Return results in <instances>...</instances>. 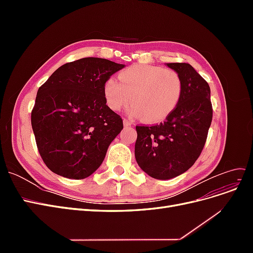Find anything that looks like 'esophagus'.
<instances>
[{"mask_svg":"<svg viewBox=\"0 0 253 253\" xmlns=\"http://www.w3.org/2000/svg\"><path fill=\"white\" fill-rule=\"evenodd\" d=\"M124 126H132V122L127 120V119H124Z\"/></svg>","mask_w":253,"mask_h":253,"instance_id":"obj_1","label":"esophagus"}]
</instances>
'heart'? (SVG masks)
Here are the masks:
<instances>
[{
  "instance_id": "heart-1",
  "label": "heart",
  "mask_w": 253,
  "mask_h": 253,
  "mask_svg": "<svg viewBox=\"0 0 253 253\" xmlns=\"http://www.w3.org/2000/svg\"><path fill=\"white\" fill-rule=\"evenodd\" d=\"M119 81L110 78L103 86L105 102L119 111L129 101L127 113L154 124L167 118L178 105L182 81L175 71L156 65H133L122 71Z\"/></svg>"
}]
</instances>
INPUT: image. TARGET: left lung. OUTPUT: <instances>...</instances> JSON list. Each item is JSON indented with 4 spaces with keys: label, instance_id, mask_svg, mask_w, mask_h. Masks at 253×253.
I'll use <instances>...</instances> for the list:
<instances>
[{
    "label": "left lung",
    "instance_id": "1",
    "mask_svg": "<svg viewBox=\"0 0 253 253\" xmlns=\"http://www.w3.org/2000/svg\"><path fill=\"white\" fill-rule=\"evenodd\" d=\"M182 81L178 105L166 121L136 126V162L149 176L171 179L188 171L200 157L212 121L210 86L188 63H167Z\"/></svg>",
    "mask_w": 253,
    "mask_h": 253
}]
</instances>
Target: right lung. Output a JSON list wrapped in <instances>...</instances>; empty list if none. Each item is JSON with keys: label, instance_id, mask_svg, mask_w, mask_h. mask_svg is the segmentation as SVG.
<instances>
[{"label": "right lung", "instance_id": "obj_1", "mask_svg": "<svg viewBox=\"0 0 253 253\" xmlns=\"http://www.w3.org/2000/svg\"><path fill=\"white\" fill-rule=\"evenodd\" d=\"M126 65L102 58H82L60 66L38 89L32 126L48 169L83 179L101 166L111 142L124 128L106 105L105 81Z\"/></svg>", "mask_w": 253, "mask_h": 253}]
</instances>
